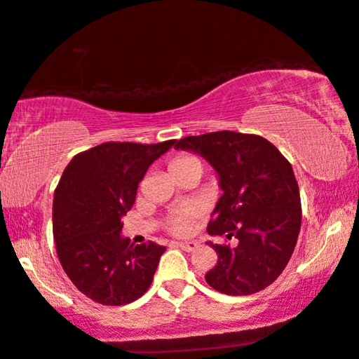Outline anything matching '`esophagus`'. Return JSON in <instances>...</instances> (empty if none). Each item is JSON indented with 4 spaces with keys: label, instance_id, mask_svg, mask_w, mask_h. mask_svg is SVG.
<instances>
[{
    "label": "esophagus",
    "instance_id": "obj_1",
    "mask_svg": "<svg viewBox=\"0 0 359 359\" xmlns=\"http://www.w3.org/2000/svg\"><path fill=\"white\" fill-rule=\"evenodd\" d=\"M177 246L182 249V251L193 252L198 246H200V244H198L196 241H184V243H177Z\"/></svg>",
    "mask_w": 359,
    "mask_h": 359
}]
</instances>
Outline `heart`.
Masks as SVG:
<instances>
[{
	"label": "heart",
	"mask_w": 359,
	"mask_h": 359,
	"mask_svg": "<svg viewBox=\"0 0 359 359\" xmlns=\"http://www.w3.org/2000/svg\"><path fill=\"white\" fill-rule=\"evenodd\" d=\"M189 164H201V163L198 161L195 156L180 155V156H175L172 161H170L169 170L185 168V166H189ZM193 217H195V212H193V209H190V208L174 209L166 219V229L170 233H174V235H179V236L187 235V233H189L191 229Z\"/></svg>",
	"instance_id": "heart-1"
}]
</instances>
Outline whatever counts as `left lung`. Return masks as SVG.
I'll list each match as a JSON object with an SVG mask.
<instances>
[{
    "label": "left lung",
    "mask_w": 359,
    "mask_h": 359,
    "mask_svg": "<svg viewBox=\"0 0 359 359\" xmlns=\"http://www.w3.org/2000/svg\"><path fill=\"white\" fill-rule=\"evenodd\" d=\"M175 149L196 151L219 174L220 196L208 233L217 265L206 283L226 295L265 289L286 269L297 244L302 206L291 163L264 137L233 130L189 135ZM233 240V244L226 241Z\"/></svg>",
    "instance_id": "left-lung-1"
}]
</instances>
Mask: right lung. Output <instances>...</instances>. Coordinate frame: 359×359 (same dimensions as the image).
Instances as JSON below:
<instances>
[{
	"mask_svg": "<svg viewBox=\"0 0 359 359\" xmlns=\"http://www.w3.org/2000/svg\"><path fill=\"white\" fill-rule=\"evenodd\" d=\"M174 140L105 142L78 153L54 191L53 233L62 269L79 292L102 305H126L149 291L166 248L129 244L121 217L133 208L150 164Z\"/></svg>",
	"mask_w": 359,
	"mask_h": 359,
	"instance_id": "right-lung-1",
	"label": "right lung"
}]
</instances>
